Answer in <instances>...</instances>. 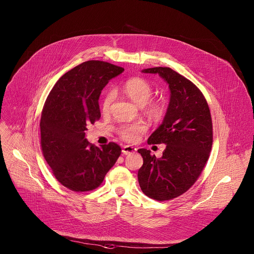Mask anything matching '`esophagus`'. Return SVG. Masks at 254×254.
I'll return each mask as SVG.
<instances>
[{
    "label": "esophagus",
    "instance_id": "obj_1",
    "mask_svg": "<svg viewBox=\"0 0 254 254\" xmlns=\"http://www.w3.org/2000/svg\"><path fill=\"white\" fill-rule=\"evenodd\" d=\"M135 151H136V149H135L134 147H132V146H129V144H127V146H124V147H123V150H122V152H123L124 155H129V154L135 153Z\"/></svg>",
    "mask_w": 254,
    "mask_h": 254
}]
</instances>
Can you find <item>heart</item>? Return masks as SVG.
<instances>
[{"instance_id": "heart-1", "label": "heart", "mask_w": 254, "mask_h": 254, "mask_svg": "<svg viewBox=\"0 0 254 254\" xmlns=\"http://www.w3.org/2000/svg\"><path fill=\"white\" fill-rule=\"evenodd\" d=\"M124 93L138 106L146 107L147 113L153 118H160L163 115L164 107L159 102H149L153 95V87L151 84L142 78L134 77L127 80L123 85ZM115 100V92L108 91L102 100V112L110 113L112 103ZM147 130V126L143 123H135L122 127L120 129L121 135L127 140L136 139L139 133Z\"/></svg>"}]
</instances>
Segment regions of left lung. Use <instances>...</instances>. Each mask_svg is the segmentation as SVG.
<instances>
[{"label": "left lung", "mask_w": 254, "mask_h": 254, "mask_svg": "<svg viewBox=\"0 0 254 254\" xmlns=\"http://www.w3.org/2000/svg\"><path fill=\"white\" fill-rule=\"evenodd\" d=\"M142 73L158 74L169 85L170 100L162 124L148 143H165L161 158L139 149L143 164L138 184L148 197L166 201L185 193L196 182L212 148V120L198 87L169 67H153Z\"/></svg>", "instance_id": "obj_1"}]
</instances>
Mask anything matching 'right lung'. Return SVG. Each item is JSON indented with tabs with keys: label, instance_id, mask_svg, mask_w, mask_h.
<instances>
[{
	"label": "right lung",
	"instance_id": "right-lung-1",
	"mask_svg": "<svg viewBox=\"0 0 254 254\" xmlns=\"http://www.w3.org/2000/svg\"><path fill=\"white\" fill-rule=\"evenodd\" d=\"M124 71L103 61L83 62L61 76L46 99L40 121L43 156L58 182L72 191L97 188L121 156L119 144L95 147L85 135L87 126L100 119L101 90Z\"/></svg>",
	"mask_w": 254,
	"mask_h": 254
}]
</instances>
